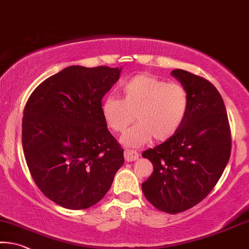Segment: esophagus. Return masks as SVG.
<instances>
[{
	"label": "esophagus",
	"instance_id": "34e87169",
	"mask_svg": "<svg viewBox=\"0 0 249 249\" xmlns=\"http://www.w3.org/2000/svg\"><path fill=\"white\" fill-rule=\"evenodd\" d=\"M125 160L126 161H133L139 160V153L135 151H132V149H126L124 152Z\"/></svg>",
	"mask_w": 249,
	"mask_h": 249
}]
</instances>
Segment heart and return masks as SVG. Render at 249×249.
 <instances>
[{
	"label": "heart",
	"instance_id": "obj_1",
	"mask_svg": "<svg viewBox=\"0 0 249 249\" xmlns=\"http://www.w3.org/2000/svg\"><path fill=\"white\" fill-rule=\"evenodd\" d=\"M123 98L107 96L102 103V115L113 132H124L121 142L127 147H140L153 137L166 141L179 131L188 112L186 89L155 75L137 74L122 85Z\"/></svg>",
	"mask_w": 249,
	"mask_h": 249
}]
</instances>
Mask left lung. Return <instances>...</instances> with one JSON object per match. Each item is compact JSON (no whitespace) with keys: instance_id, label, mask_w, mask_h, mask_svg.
Masks as SVG:
<instances>
[{"instance_id":"left-lung-1","label":"left lung","mask_w":249,"mask_h":249,"mask_svg":"<svg viewBox=\"0 0 249 249\" xmlns=\"http://www.w3.org/2000/svg\"><path fill=\"white\" fill-rule=\"evenodd\" d=\"M172 75L187 90L188 112L174 136L142 154L154 167L142 189L157 210L177 214L202 202L215 187L230 160L231 139L215 86L184 70Z\"/></svg>"}]
</instances>
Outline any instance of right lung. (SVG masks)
Here are the masks:
<instances>
[{"mask_svg": "<svg viewBox=\"0 0 249 249\" xmlns=\"http://www.w3.org/2000/svg\"><path fill=\"white\" fill-rule=\"evenodd\" d=\"M121 71L69 66L42 82L26 102L27 167L43 194L62 207L85 210L100 202L124 164V149L102 115V98Z\"/></svg>", "mask_w": 249, "mask_h": 249, "instance_id": "right-lung-1", "label": "right lung"}]
</instances>
